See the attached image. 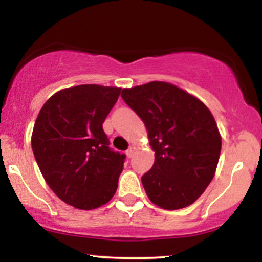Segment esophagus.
Instances as JSON below:
<instances>
[{
  "label": "esophagus",
  "instance_id": "obj_1",
  "mask_svg": "<svg viewBox=\"0 0 262 262\" xmlns=\"http://www.w3.org/2000/svg\"><path fill=\"white\" fill-rule=\"evenodd\" d=\"M134 152H135V146H129V149L127 150V156L128 158H133V155H134Z\"/></svg>",
  "mask_w": 262,
  "mask_h": 262
}]
</instances>
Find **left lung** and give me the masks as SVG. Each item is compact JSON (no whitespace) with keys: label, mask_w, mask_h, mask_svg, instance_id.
<instances>
[{"label":"left lung","mask_w":262,"mask_h":262,"mask_svg":"<svg viewBox=\"0 0 262 262\" xmlns=\"http://www.w3.org/2000/svg\"><path fill=\"white\" fill-rule=\"evenodd\" d=\"M122 98L143 119L155 161L141 183L164 209L189 206L208 187L222 149L210 111L194 96L161 81L124 89Z\"/></svg>","instance_id":"obj_1"}]
</instances>
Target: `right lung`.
Returning <instances> with one entry per match:
<instances>
[{"label": "right lung", "instance_id": "right-lung-1", "mask_svg": "<svg viewBox=\"0 0 262 262\" xmlns=\"http://www.w3.org/2000/svg\"><path fill=\"white\" fill-rule=\"evenodd\" d=\"M119 93V87H70L53 95L37 117L33 154L54 193L75 208H98L118 187L125 155L110 148L102 124Z\"/></svg>", "mask_w": 262, "mask_h": 262}]
</instances>
